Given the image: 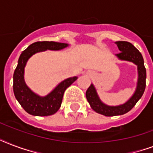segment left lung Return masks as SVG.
<instances>
[{"mask_svg": "<svg viewBox=\"0 0 153 153\" xmlns=\"http://www.w3.org/2000/svg\"><path fill=\"white\" fill-rule=\"evenodd\" d=\"M115 44L117 45V48L121 51L116 55L119 59L132 62L137 66L138 79L137 88L133 96L126 103L116 106H110L104 104L100 100L93 84L89 86L86 91V97L91 105V107L98 114L107 117L122 115L128 113L142 97L146 86V69L144 64L142 55L131 43L126 41H117Z\"/></svg>", "mask_w": 153, "mask_h": 153, "instance_id": "left-lung-1", "label": "left lung"}]
</instances>
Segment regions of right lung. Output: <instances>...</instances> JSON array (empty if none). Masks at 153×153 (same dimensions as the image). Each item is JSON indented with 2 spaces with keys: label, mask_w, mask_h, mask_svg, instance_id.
<instances>
[{
  "label": "right lung",
  "mask_w": 153,
  "mask_h": 153,
  "mask_svg": "<svg viewBox=\"0 0 153 153\" xmlns=\"http://www.w3.org/2000/svg\"><path fill=\"white\" fill-rule=\"evenodd\" d=\"M67 46V44L54 41L36 42L27 47V48L25 49L20 55L17 67L13 74V92L20 105L29 114L44 117L55 114L61 106L66 89L69 87L78 79V77L74 76L65 79L51 93L44 97H41L31 91L25 83L24 74L27 60L36 53L47 50L59 51Z\"/></svg>",
  "instance_id": "add662e5"
}]
</instances>
